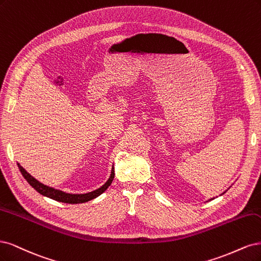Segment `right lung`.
I'll return each instance as SVG.
<instances>
[{
	"label": "right lung",
	"mask_w": 261,
	"mask_h": 261,
	"mask_svg": "<svg viewBox=\"0 0 261 261\" xmlns=\"http://www.w3.org/2000/svg\"><path fill=\"white\" fill-rule=\"evenodd\" d=\"M18 168H19V170H20L23 178L26 179L30 186L36 191H38L40 194L52 198L54 200H57V201H62V203H67V204L86 203V201H89L91 199L99 196L103 192H105L107 190V188L109 186H111L113 180H114V175H115L114 168H113L111 176H109V179L107 180V182L104 184L103 187H100L99 189H97L93 192L87 193V194H67V193H64V192L58 191V190H54L52 188H48V187L44 186V184L40 183L39 181H37L35 178H33V176H31L26 170H24L21 166H19V164H18Z\"/></svg>",
	"instance_id": "right-lung-1"
}]
</instances>
